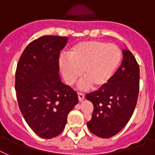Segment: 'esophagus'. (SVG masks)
Masks as SVG:
<instances>
[{"label": "esophagus", "mask_w": 155, "mask_h": 155, "mask_svg": "<svg viewBox=\"0 0 155 155\" xmlns=\"http://www.w3.org/2000/svg\"><path fill=\"white\" fill-rule=\"evenodd\" d=\"M78 98H79L80 101H82L84 99V94L82 92H78Z\"/></svg>", "instance_id": "34e87169"}]
</instances>
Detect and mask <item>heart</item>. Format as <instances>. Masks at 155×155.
<instances>
[{
	"instance_id": "1",
	"label": "heart",
	"mask_w": 155,
	"mask_h": 155,
	"mask_svg": "<svg viewBox=\"0 0 155 155\" xmlns=\"http://www.w3.org/2000/svg\"><path fill=\"white\" fill-rule=\"evenodd\" d=\"M61 58L59 67L66 83L73 85L81 75L80 87H103L113 77L121 61V51L117 46L99 41L78 43Z\"/></svg>"
}]
</instances>
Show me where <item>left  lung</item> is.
<instances>
[{"label":"left lung","mask_w":155,"mask_h":155,"mask_svg":"<svg viewBox=\"0 0 155 155\" xmlns=\"http://www.w3.org/2000/svg\"><path fill=\"white\" fill-rule=\"evenodd\" d=\"M121 65L104 86L86 95L94 106L87 123L92 134L108 138L125 127L132 117L139 92V66L127 49L122 50Z\"/></svg>","instance_id":"left-lung-1"}]
</instances>
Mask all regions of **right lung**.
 <instances>
[{"mask_svg":"<svg viewBox=\"0 0 155 155\" xmlns=\"http://www.w3.org/2000/svg\"><path fill=\"white\" fill-rule=\"evenodd\" d=\"M68 37L46 35L34 40L21 55L15 75L18 106L25 121L42 138L57 137L78 95L58 75L59 54Z\"/></svg>","mask_w":155,"mask_h":155,"instance_id":"add662e5","label":"right lung"}]
</instances>
